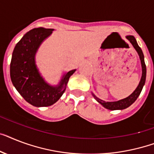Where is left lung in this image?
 Returning a JSON list of instances; mask_svg holds the SVG:
<instances>
[{"mask_svg": "<svg viewBox=\"0 0 154 154\" xmlns=\"http://www.w3.org/2000/svg\"><path fill=\"white\" fill-rule=\"evenodd\" d=\"M126 38L130 41L132 46L134 47V48L135 49V51H137L138 56H139L140 61H141V65H142V77H141V80L139 81V84L137 86V88H135V90L134 91L129 97H126L124 99H122V100H119L118 101H113V102H108V101H104L103 100H100V98H98L97 97H96L93 93L92 92V95L93 96V97L95 98V100L100 103L101 105L103 106V107H105L108 110H122L126 109L128 107L132 104L133 103H134V101L137 100L138 97H139L140 93L142 92V88L143 86L145 85V83H146V66L145 64L144 61V54L142 53V49L140 48L139 46L138 45V42L136 41L135 38L134 37L133 35H127Z\"/></svg>", "mask_w": 154, "mask_h": 154, "instance_id": "left-lung-1", "label": "left lung"}]
</instances>
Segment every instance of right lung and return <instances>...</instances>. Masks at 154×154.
<instances>
[{"instance_id": "obj_1", "label": "right lung", "mask_w": 154, "mask_h": 154, "mask_svg": "<svg viewBox=\"0 0 154 154\" xmlns=\"http://www.w3.org/2000/svg\"><path fill=\"white\" fill-rule=\"evenodd\" d=\"M54 29L35 28L25 34L17 42L12 52L10 77L12 85L25 100L35 107H48L56 103L66 91L73 69L62 75L57 85L45 81L35 62V55L43 41Z\"/></svg>"}]
</instances>
